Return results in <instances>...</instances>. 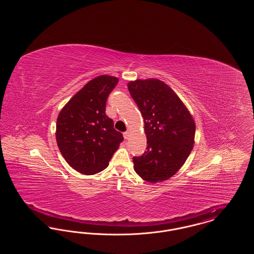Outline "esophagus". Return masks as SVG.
Returning <instances> with one entry per match:
<instances>
[{
	"instance_id": "obj_1",
	"label": "esophagus",
	"mask_w": 254,
	"mask_h": 254,
	"mask_svg": "<svg viewBox=\"0 0 254 254\" xmlns=\"http://www.w3.org/2000/svg\"><path fill=\"white\" fill-rule=\"evenodd\" d=\"M124 137H125V139H128L129 131H126V132L124 133Z\"/></svg>"
}]
</instances>
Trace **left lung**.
I'll use <instances>...</instances> for the list:
<instances>
[{"mask_svg": "<svg viewBox=\"0 0 254 254\" xmlns=\"http://www.w3.org/2000/svg\"><path fill=\"white\" fill-rule=\"evenodd\" d=\"M140 109L146 136V151L133 157L134 170L145 181L157 183L172 177L193 148V117L178 95L158 79L127 84Z\"/></svg>", "mask_w": 254, "mask_h": 254, "instance_id": "1", "label": "left lung"}]
</instances>
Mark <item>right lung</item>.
Segmentation results:
<instances>
[{
  "instance_id": "add662e5",
  "label": "right lung",
  "mask_w": 254,
  "mask_h": 254,
  "mask_svg": "<svg viewBox=\"0 0 254 254\" xmlns=\"http://www.w3.org/2000/svg\"><path fill=\"white\" fill-rule=\"evenodd\" d=\"M118 78L101 75L89 81L62 109L56 124V141L67 164L92 175L108 168L124 140L106 114L109 93Z\"/></svg>"
}]
</instances>
